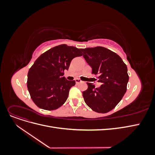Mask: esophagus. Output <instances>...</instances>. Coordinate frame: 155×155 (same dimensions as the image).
<instances>
[{"instance_id":"obj_1","label":"esophagus","mask_w":155,"mask_h":155,"mask_svg":"<svg viewBox=\"0 0 155 155\" xmlns=\"http://www.w3.org/2000/svg\"><path fill=\"white\" fill-rule=\"evenodd\" d=\"M75 81H76V84L80 83H83V81L81 80V79H75Z\"/></svg>"}]
</instances>
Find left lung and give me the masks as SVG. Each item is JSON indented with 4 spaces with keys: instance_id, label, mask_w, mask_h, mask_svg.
Here are the masks:
<instances>
[{
    "instance_id": "1",
    "label": "left lung",
    "mask_w": 155,
    "mask_h": 155,
    "mask_svg": "<svg viewBox=\"0 0 155 155\" xmlns=\"http://www.w3.org/2000/svg\"><path fill=\"white\" fill-rule=\"evenodd\" d=\"M83 57L92 67V74L98 75L101 85L95 88L87 83L83 92L86 104L94 111L107 113L118 104L127 91L129 81L127 67L120 56L106 48L96 46L82 49Z\"/></svg>"
}]
</instances>
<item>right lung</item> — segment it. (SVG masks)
<instances>
[{"instance_id":"right-lung-1","label":"right lung","mask_w":155,"mask_h":155,"mask_svg":"<svg viewBox=\"0 0 155 155\" xmlns=\"http://www.w3.org/2000/svg\"><path fill=\"white\" fill-rule=\"evenodd\" d=\"M82 49L61 45L42 54L28 73L27 87L31 100L41 109L52 110L67 100L70 88L76 81L63 77L71 61L81 56Z\"/></svg>"}]
</instances>
